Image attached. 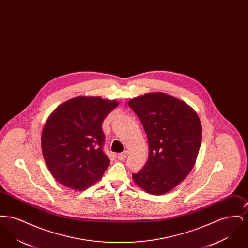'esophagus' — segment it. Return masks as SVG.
Here are the masks:
<instances>
[{"label": "esophagus", "mask_w": 248, "mask_h": 248, "mask_svg": "<svg viewBox=\"0 0 248 248\" xmlns=\"http://www.w3.org/2000/svg\"><path fill=\"white\" fill-rule=\"evenodd\" d=\"M126 157H127V151H124V152L121 153V154H117V158H118L119 160H121V161L124 160Z\"/></svg>", "instance_id": "obj_1"}]
</instances>
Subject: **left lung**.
<instances>
[{"label":"left lung","instance_id":"8db88e82","mask_svg":"<svg viewBox=\"0 0 248 248\" xmlns=\"http://www.w3.org/2000/svg\"><path fill=\"white\" fill-rule=\"evenodd\" d=\"M141 122L149 144V158L133 180L146 192L162 195L187 177L195 165L202 142L196 111L172 95L155 92L128 101Z\"/></svg>","mask_w":248,"mask_h":248}]
</instances>
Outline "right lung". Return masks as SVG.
<instances>
[{"instance_id": "obj_1", "label": "right lung", "mask_w": 248, "mask_h": 248, "mask_svg": "<svg viewBox=\"0 0 248 248\" xmlns=\"http://www.w3.org/2000/svg\"><path fill=\"white\" fill-rule=\"evenodd\" d=\"M118 104L99 96H77L50 114L42 132V152L60 184L83 190L102 177L109 159L102 150L105 135L101 125Z\"/></svg>"}]
</instances>
